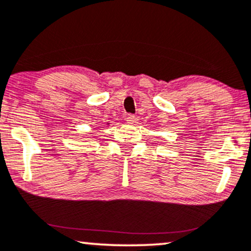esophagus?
Here are the masks:
<instances>
[{"mask_svg":"<svg viewBox=\"0 0 251 251\" xmlns=\"http://www.w3.org/2000/svg\"><path fill=\"white\" fill-rule=\"evenodd\" d=\"M125 120L128 124H133L135 122V116H133V114H127V116L125 117Z\"/></svg>","mask_w":251,"mask_h":251,"instance_id":"esophagus-1","label":"esophagus"}]
</instances>
